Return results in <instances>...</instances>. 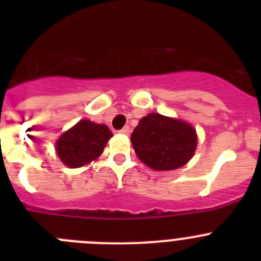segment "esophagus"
I'll use <instances>...</instances> for the list:
<instances>
[{"label": "esophagus", "mask_w": 261, "mask_h": 261, "mask_svg": "<svg viewBox=\"0 0 261 261\" xmlns=\"http://www.w3.org/2000/svg\"><path fill=\"white\" fill-rule=\"evenodd\" d=\"M120 133H123V135H129V133H130V128H129V125L124 126V128L120 130Z\"/></svg>", "instance_id": "esophagus-1"}]
</instances>
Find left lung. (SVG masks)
I'll return each mask as SVG.
<instances>
[{"instance_id":"left-lung-1","label":"left lung","mask_w":261,"mask_h":261,"mask_svg":"<svg viewBox=\"0 0 261 261\" xmlns=\"http://www.w3.org/2000/svg\"><path fill=\"white\" fill-rule=\"evenodd\" d=\"M130 140L138 158L158 171L186 165L192 158L197 144L193 126L159 114L142 117Z\"/></svg>"}]
</instances>
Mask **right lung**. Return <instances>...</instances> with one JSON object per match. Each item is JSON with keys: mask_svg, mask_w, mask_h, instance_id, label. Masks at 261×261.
<instances>
[{"mask_svg": "<svg viewBox=\"0 0 261 261\" xmlns=\"http://www.w3.org/2000/svg\"><path fill=\"white\" fill-rule=\"evenodd\" d=\"M111 137L108 126L81 120L57 140V155L69 167H81L98 158Z\"/></svg>", "mask_w": 261, "mask_h": 261, "instance_id": "add662e5", "label": "right lung"}]
</instances>
